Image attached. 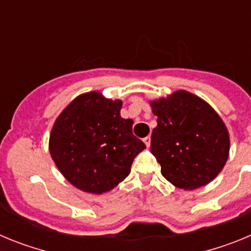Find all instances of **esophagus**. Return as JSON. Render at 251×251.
Returning a JSON list of instances; mask_svg holds the SVG:
<instances>
[{
    "label": "esophagus",
    "mask_w": 251,
    "mask_h": 251,
    "mask_svg": "<svg viewBox=\"0 0 251 251\" xmlns=\"http://www.w3.org/2000/svg\"><path fill=\"white\" fill-rule=\"evenodd\" d=\"M143 142H145V145L147 146V147H150V146H151V137L150 136L146 137V138L143 139Z\"/></svg>",
    "instance_id": "34e87169"
}]
</instances>
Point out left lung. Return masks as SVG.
I'll return each instance as SVG.
<instances>
[{"label": "left lung", "instance_id": "8db88e82", "mask_svg": "<svg viewBox=\"0 0 251 251\" xmlns=\"http://www.w3.org/2000/svg\"><path fill=\"white\" fill-rule=\"evenodd\" d=\"M150 105L157 117L151 152L162 176L182 190L208 185L229 158V130L220 115L202 98L181 89Z\"/></svg>", "mask_w": 251, "mask_h": 251}]
</instances>
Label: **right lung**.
Returning <instances> with one entry per match:
<instances>
[{
    "mask_svg": "<svg viewBox=\"0 0 251 251\" xmlns=\"http://www.w3.org/2000/svg\"><path fill=\"white\" fill-rule=\"evenodd\" d=\"M122 104L98 90L83 93L54 122L49 138L51 158L77 190L94 195L113 190L146 148L133 136L132 119L121 117Z\"/></svg>",
    "mask_w": 251,
    "mask_h": 251,
    "instance_id": "add662e5",
    "label": "right lung"
}]
</instances>
